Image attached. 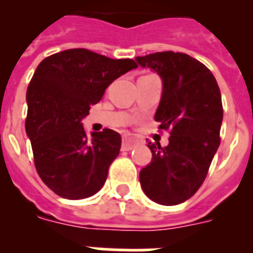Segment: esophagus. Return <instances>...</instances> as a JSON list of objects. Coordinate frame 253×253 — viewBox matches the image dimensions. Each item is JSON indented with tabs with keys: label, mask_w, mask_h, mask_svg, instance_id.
<instances>
[{
	"label": "esophagus",
	"mask_w": 253,
	"mask_h": 253,
	"mask_svg": "<svg viewBox=\"0 0 253 253\" xmlns=\"http://www.w3.org/2000/svg\"><path fill=\"white\" fill-rule=\"evenodd\" d=\"M135 143H137V140L133 139V138H128V137L123 138L122 149L123 151H130V149H133V147L135 146Z\"/></svg>",
	"instance_id": "34e87169"
}]
</instances>
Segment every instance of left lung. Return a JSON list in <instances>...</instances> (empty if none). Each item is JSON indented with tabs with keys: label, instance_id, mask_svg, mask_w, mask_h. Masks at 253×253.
Segmentation results:
<instances>
[{
	"label": "left lung",
	"instance_id": "left-lung-1",
	"mask_svg": "<svg viewBox=\"0 0 253 253\" xmlns=\"http://www.w3.org/2000/svg\"><path fill=\"white\" fill-rule=\"evenodd\" d=\"M135 59L162 78L154 120L171 135L166 147L148 142L152 161L140 171V185L158 204H181L203 185L220 144V90L213 73L185 53L158 51Z\"/></svg>",
	"mask_w": 253,
	"mask_h": 253
}]
</instances>
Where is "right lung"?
<instances>
[{
  "instance_id": "1",
  "label": "right lung",
  "mask_w": 253,
  "mask_h": 253,
  "mask_svg": "<svg viewBox=\"0 0 253 253\" xmlns=\"http://www.w3.org/2000/svg\"><path fill=\"white\" fill-rule=\"evenodd\" d=\"M137 67L133 59H111L84 48L51 54L37 67L26 91L25 129L35 169L57 195L80 200L104 186L122 137L104 129L88 138L81 120L111 82Z\"/></svg>"
}]
</instances>
